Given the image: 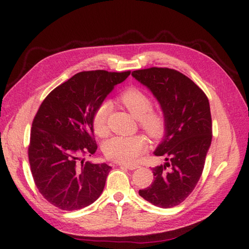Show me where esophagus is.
I'll return each mask as SVG.
<instances>
[{
	"label": "esophagus",
	"mask_w": 249,
	"mask_h": 249,
	"mask_svg": "<svg viewBox=\"0 0 249 249\" xmlns=\"http://www.w3.org/2000/svg\"><path fill=\"white\" fill-rule=\"evenodd\" d=\"M120 166H121V167L127 168V169H129V170H135V169L139 168L138 165H124V163H122V165H120Z\"/></svg>",
	"instance_id": "1"
}]
</instances>
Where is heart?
<instances>
[{
	"label": "heart",
	"mask_w": 249,
	"mask_h": 249,
	"mask_svg": "<svg viewBox=\"0 0 249 249\" xmlns=\"http://www.w3.org/2000/svg\"><path fill=\"white\" fill-rule=\"evenodd\" d=\"M118 100L138 119L140 128L151 139L160 140L166 135L168 129L167 115L161 110L153 109V99L143 89L135 87L127 88L119 95ZM109 110L110 105L102 103L94 111L92 124L95 134L98 136L107 134ZM145 147L146 140L140 135L115 136L104 144V153L111 160L131 163L138 160Z\"/></svg>",
	"instance_id": "obj_1"
}]
</instances>
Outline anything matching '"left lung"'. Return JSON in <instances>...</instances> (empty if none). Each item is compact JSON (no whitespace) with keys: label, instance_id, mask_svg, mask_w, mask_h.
Returning <instances> with one entry per match:
<instances>
[{"label":"left lung","instance_id":"obj_1","mask_svg":"<svg viewBox=\"0 0 249 249\" xmlns=\"http://www.w3.org/2000/svg\"><path fill=\"white\" fill-rule=\"evenodd\" d=\"M131 75L151 89L168 119L165 139L155 151L167 162L152 169L154 182L139 195L160 208H173L192 194L203 171L212 141L209 99L192 79L172 68L150 67Z\"/></svg>","mask_w":249,"mask_h":249}]
</instances>
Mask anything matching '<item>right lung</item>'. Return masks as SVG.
<instances>
[{
  "label": "right lung",
  "mask_w": 249,
  "mask_h": 249,
  "mask_svg": "<svg viewBox=\"0 0 249 249\" xmlns=\"http://www.w3.org/2000/svg\"><path fill=\"white\" fill-rule=\"evenodd\" d=\"M130 71L76 73L47 95L32 123L28 149L31 172L41 196L63 211L92 204L103 193L111 167L83 162L97 150L95 109Z\"/></svg>",
  "instance_id": "right-lung-1"
}]
</instances>
